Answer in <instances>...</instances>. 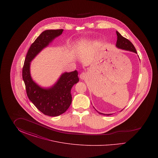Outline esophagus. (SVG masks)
<instances>
[{"label": "esophagus", "mask_w": 158, "mask_h": 158, "mask_svg": "<svg viewBox=\"0 0 158 158\" xmlns=\"http://www.w3.org/2000/svg\"><path fill=\"white\" fill-rule=\"evenodd\" d=\"M87 76H88V75L86 72H83L80 75V78L81 79H85L87 77Z\"/></svg>", "instance_id": "34e87169"}]
</instances>
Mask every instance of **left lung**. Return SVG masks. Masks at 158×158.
I'll list each match as a JSON object with an SVG mask.
<instances>
[{
    "label": "left lung",
    "mask_w": 158,
    "mask_h": 158,
    "mask_svg": "<svg viewBox=\"0 0 158 158\" xmlns=\"http://www.w3.org/2000/svg\"><path fill=\"white\" fill-rule=\"evenodd\" d=\"M116 34H117V43H116L117 47H118L120 49L127 50V51H130V52L137 53L135 46L128 39L123 37L118 31H116ZM99 113L100 114H103V115H111V114H102V113Z\"/></svg>",
    "instance_id": "1"
}]
</instances>
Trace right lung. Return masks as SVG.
<instances>
[{
	"label": "right lung",
	"instance_id": "right-lung-1",
	"mask_svg": "<svg viewBox=\"0 0 158 158\" xmlns=\"http://www.w3.org/2000/svg\"><path fill=\"white\" fill-rule=\"evenodd\" d=\"M63 31V29L43 31L31 45L23 68V80L29 99L39 111L51 117L60 115L70 106L72 99L71 89L79 81L78 72H65L52 87L43 88L34 82L31 76V61Z\"/></svg>",
	"mask_w": 158,
	"mask_h": 158
}]
</instances>
